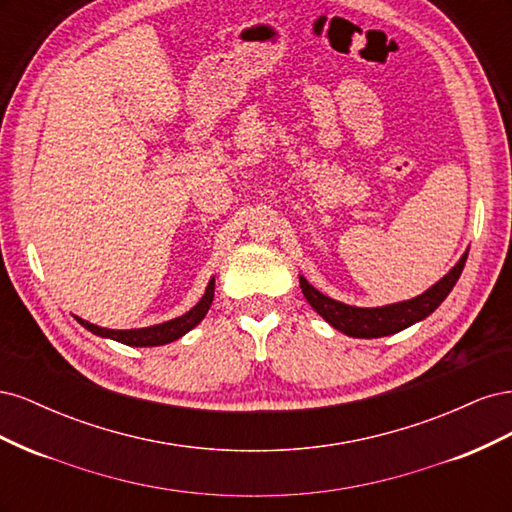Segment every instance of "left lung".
I'll return each mask as SVG.
<instances>
[{
	"label": "left lung",
	"mask_w": 512,
	"mask_h": 512,
	"mask_svg": "<svg viewBox=\"0 0 512 512\" xmlns=\"http://www.w3.org/2000/svg\"><path fill=\"white\" fill-rule=\"evenodd\" d=\"M466 258H468V252L459 258L457 265L448 271L440 282L433 284L423 294H418V297L391 303V305H382V307H354L342 301H335L327 297V294L316 290L303 275H299V284L307 303L312 305L333 329L342 331L350 337H361V339L384 337V335L404 331L412 327L414 322H421L429 314L436 312L438 305L448 297V292H451L453 286L457 284L463 265H466Z\"/></svg>",
	"instance_id": "8db88e82"
}]
</instances>
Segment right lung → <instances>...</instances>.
<instances>
[{
  "label": "right lung",
  "mask_w": 512,
  "mask_h": 512,
  "mask_svg": "<svg viewBox=\"0 0 512 512\" xmlns=\"http://www.w3.org/2000/svg\"><path fill=\"white\" fill-rule=\"evenodd\" d=\"M213 290H215V277H211V282L207 284V290L203 294V299H200L190 312H185L179 318L173 320H166L162 324H153V327H145V329H128V331H115V329H104L98 327V324H91L79 316H74L79 320L87 331H91L94 335L106 337V339H115L119 344H126V346H136V348H151V346H164L175 342V339L183 337L188 331H192L196 324L203 320L209 312V307L213 303Z\"/></svg>",
  "instance_id": "add662e5"
}]
</instances>
